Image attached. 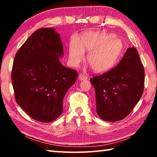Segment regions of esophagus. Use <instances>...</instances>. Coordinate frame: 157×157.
Returning a JSON list of instances; mask_svg holds the SVG:
<instances>
[{"mask_svg": "<svg viewBox=\"0 0 157 157\" xmlns=\"http://www.w3.org/2000/svg\"><path fill=\"white\" fill-rule=\"evenodd\" d=\"M79 79H80V80H85V79H87V76L85 75L84 74H82V73H80L79 75Z\"/></svg>", "mask_w": 157, "mask_h": 157, "instance_id": "34e87169", "label": "esophagus"}]
</instances>
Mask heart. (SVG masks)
<instances>
[{
  "label": "heart",
  "instance_id": "1",
  "mask_svg": "<svg viewBox=\"0 0 157 157\" xmlns=\"http://www.w3.org/2000/svg\"><path fill=\"white\" fill-rule=\"evenodd\" d=\"M111 34L98 32L84 33L81 41L74 38L69 46V62L78 67L83 62L85 50L89 52L88 62L95 72L104 73L116 64L123 51V45L120 39Z\"/></svg>",
  "mask_w": 157,
  "mask_h": 157
}]
</instances>
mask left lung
Here are the masks:
<instances>
[{
  "instance_id": "8db88e82",
  "label": "left lung",
  "mask_w": 157,
  "mask_h": 157,
  "mask_svg": "<svg viewBox=\"0 0 157 157\" xmlns=\"http://www.w3.org/2000/svg\"><path fill=\"white\" fill-rule=\"evenodd\" d=\"M95 91L96 111L106 121L123 120L144 90L145 71L135 48H129L116 67L90 79Z\"/></svg>"
}]
</instances>
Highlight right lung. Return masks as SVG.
<instances>
[{"label":"right lung","mask_w":157,"mask_h":157,"mask_svg":"<svg viewBox=\"0 0 157 157\" xmlns=\"http://www.w3.org/2000/svg\"><path fill=\"white\" fill-rule=\"evenodd\" d=\"M63 44L52 28L36 30L16 54L12 82L17 104L32 118L48 123L63 112V99L78 77L59 62Z\"/></svg>","instance_id":"right-lung-1"}]
</instances>
